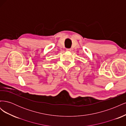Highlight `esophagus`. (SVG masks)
Instances as JSON below:
<instances>
[{
    "label": "esophagus",
    "mask_w": 126,
    "mask_h": 126,
    "mask_svg": "<svg viewBox=\"0 0 126 126\" xmlns=\"http://www.w3.org/2000/svg\"><path fill=\"white\" fill-rule=\"evenodd\" d=\"M71 49H66V51H71Z\"/></svg>",
    "instance_id": "34e87169"
}]
</instances>
